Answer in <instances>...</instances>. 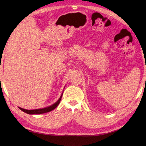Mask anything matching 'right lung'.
<instances>
[{
    "mask_svg": "<svg viewBox=\"0 0 146 146\" xmlns=\"http://www.w3.org/2000/svg\"><path fill=\"white\" fill-rule=\"evenodd\" d=\"M61 98H62V95L61 96V97L60 98L59 100L56 102V103H55L54 104H53L52 105L50 106V107H46V108H42V109H37V110H25V109H23L22 108H20L19 107V108L22 110V111L27 113V114H42V113H47V112H49L50 111H52V110H54L57 106H58L60 102L61 101Z\"/></svg>",
    "mask_w": 146,
    "mask_h": 146,
    "instance_id": "1",
    "label": "right lung"
}]
</instances>
